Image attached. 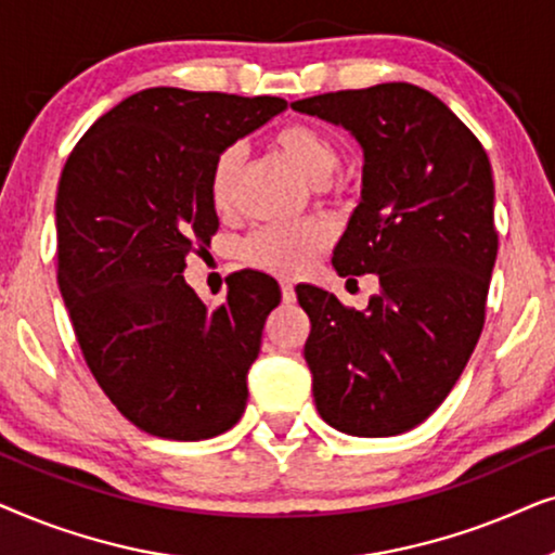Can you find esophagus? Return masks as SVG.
Here are the masks:
<instances>
[{"instance_id":"esophagus-1","label":"esophagus","mask_w":555,"mask_h":555,"mask_svg":"<svg viewBox=\"0 0 555 555\" xmlns=\"http://www.w3.org/2000/svg\"><path fill=\"white\" fill-rule=\"evenodd\" d=\"M280 293H283V302H287V306H291V302H295V287H293V283H280Z\"/></svg>"}]
</instances>
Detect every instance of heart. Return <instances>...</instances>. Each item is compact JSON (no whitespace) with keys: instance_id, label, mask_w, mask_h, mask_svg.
I'll return each instance as SVG.
<instances>
[{"instance_id":"obj_1","label":"heart","mask_w":555,"mask_h":555,"mask_svg":"<svg viewBox=\"0 0 555 555\" xmlns=\"http://www.w3.org/2000/svg\"><path fill=\"white\" fill-rule=\"evenodd\" d=\"M272 146L308 184L323 186L338 169L340 154L336 141L310 124H285L272 133ZM242 171V149L224 146L209 169V202L222 217L237 209V181ZM331 245V230L323 222L270 224L249 234L242 245V257L253 268L298 278L318 255Z\"/></svg>"}]
</instances>
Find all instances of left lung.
<instances>
[{
  "mask_svg": "<svg viewBox=\"0 0 555 555\" xmlns=\"http://www.w3.org/2000/svg\"><path fill=\"white\" fill-rule=\"evenodd\" d=\"M363 151L361 202L333 249L338 275H378L366 310L298 287L318 414L353 437L416 427L447 399L485 323L498 257L482 143L429 90L382 82L291 103Z\"/></svg>",
  "mask_w": 555,
  "mask_h": 555,
  "instance_id": "8db88e82",
  "label": "left lung"
}]
</instances>
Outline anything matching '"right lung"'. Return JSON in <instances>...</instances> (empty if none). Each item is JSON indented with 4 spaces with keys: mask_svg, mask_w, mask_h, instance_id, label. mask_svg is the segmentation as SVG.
Segmentation results:
<instances>
[{
    "mask_svg": "<svg viewBox=\"0 0 555 555\" xmlns=\"http://www.w3.org/2000/svg\"><path fill=\"white\" fill-rule=\"evenodd\" d=\"M283 98L141 90L88 128L57 184V283L90 374L154 437L196 442L237 424L280 287L242 270L209 310L186 285L219 219L209 169L283 113Z\"/></svg>",
    "mask_w": 555,
    "mask_h": 555,
    "instance_id": "obj_1",
    "label": "right lung"
}]
</instances>
